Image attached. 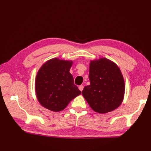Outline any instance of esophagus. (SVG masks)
I'll use <instances>...</instances> for the list:
<instances>
[{"mask_svg": "<svg viewBox=\"0 0 151 151\" xmlns=\"http://www.w3.org/2000/svg\"><path fill=\"white\" fill-rule=\"evenodd\" d=\"M83 89H84V86H83V85H81V86H79V89L81 91H83Z\"/></svg>", "mask_w": 151, "mask_h": 151, "instance_id": "esophagus-1", "label": "esophagus"}]
</instances>
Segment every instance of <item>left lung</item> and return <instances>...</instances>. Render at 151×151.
<instances>
[{
  "mask_svg": "<svg viewBox=\"0 0 151 151\" xmlns=\"http://www.w3.org/2000/svg\"><path fill=\"white\" fill-rule=\"evenodd\" d=\"M90 85L82 94L95 112L104 114L119 107L124 98L125 85L122 73L115 62L106 58L91 60Z\"/></svg>",
  "mask_w": 151,
  "mask_h": 151,
  "instance_id": "obj_1",
  "label": "left lung"
}]
</instances>
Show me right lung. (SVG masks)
Returning a JSON list of instances; mask_svg holds the SVG:
<instances>
[{
  "label": "right lung",
  "instance_id": "add662e5",
  "mask_svg": "<svg viewBox=\"0 0 151 151\" xmlns=\"http://www.w3.org/2000/svg\"><path fill=\"white\" fill-rule=\"evenodd\" d=\"M73 61L52 58L44 63L35 79L38 102L50 111L64 109L73 99L81 94L69 72Z\"/></svg>",
  "mask_w": 151,
  "mask_h": 151
}]
</instances>
